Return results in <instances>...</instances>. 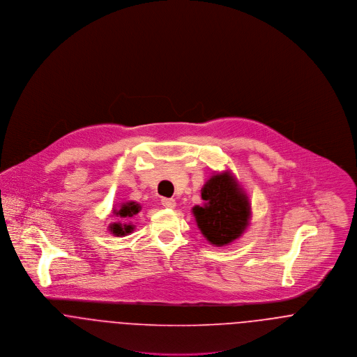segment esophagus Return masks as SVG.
Listing matches in <instances>:
<instances>
[{
	"label": "esophagus",
	"instance_id": "34e87169",
	"mask_svg": "<svg viewBox=\"0 0 357 357\" xmlns=\"http://www.w3.org/2000/svg\"><path fill=\"white\" fill-rule=\"evenodd\" d=\"M161 205L164 206V208H175L176 206V202H175V199L174 198H161Z\"/></svg>",
	"mask_w": 357,
	"mask_h": 357
}]
</instances>
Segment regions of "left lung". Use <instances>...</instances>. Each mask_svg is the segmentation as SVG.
Returning <instances> with one entry per match:
<instances>
[{
	"mask_svg": "<svg viewBox=\"0 0 357 357\" xmlns=\"http://www.w3.org/2000/svg\"><path fill=\"white\" fill-rule=\"evenodd\" d=\"M204 205L193 206L198 229L215 246L241 237L250 220V202L230 171L212 175L201 189Z\"/></svg>",
	"mask_w": 357,
	"mask_h": 357,
	"instance_id": "8db88e82",
	"label": "left lung"
}]
</instances>
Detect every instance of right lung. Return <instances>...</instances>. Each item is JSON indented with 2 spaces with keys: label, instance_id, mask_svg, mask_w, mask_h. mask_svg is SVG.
I'll use <instances>...</instances> for the list:
<instances>
[{
  "label": "right lung",
  "instance_id": "add662e5",
  "mask_svg": "<svg viewBox=\"0 0 357 357\" xmlns=\"http://www.w3.org/2000/svg\"><path fill=\"white\" fill-rule=\"evenodd\" d=\"M141 211V205L137 204L135 201H128V202H123L119 206V209H114V215H116L118 218L121 219H128L132 218L134 215H137ZM134 226L131 223H120L115 222L109 225V231L111 234L116 236V237H124L130 233H132Z\"/></svg>",
  "mask_w": 357,
  "mask_h": 357
}]
</instances>
